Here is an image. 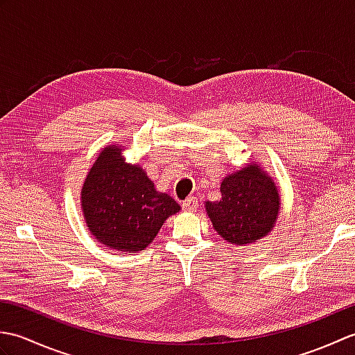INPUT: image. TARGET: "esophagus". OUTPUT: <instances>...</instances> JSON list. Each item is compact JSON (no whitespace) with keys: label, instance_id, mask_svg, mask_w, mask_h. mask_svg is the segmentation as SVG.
<instances>
[{"label":"esophagus","instance_id":"1","mask_svg":"<svg viewBox=\"0 0 355 355\" xmlns=\"http://www.w3.org/2000/svg\"><path fill=\"white\" fill-rule=\"evenodd\" d=\"M198 207V198L197 197H189L186 201H183V209L186 212H195Z\"/></svg>","mask_w":355,"mask_h":355}]
</instances>
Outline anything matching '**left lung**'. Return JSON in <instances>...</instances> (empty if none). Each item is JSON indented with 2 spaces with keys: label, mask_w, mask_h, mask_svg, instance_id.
Wrapping results in <instances>:
<instances>
[{
  "label": "left lung",
  "mask_w": 355,
  "mask_h": 355,
  "mask_svg": "<svg viewBox=\"0 0 355 355\" xmlns=\"http://www.w3.org/2000/svg\"><path fill=\"white\" fill-rule=\"evenodd\" d=\"M279 207L275 182L254 163L225 177L221 200L206 202V212L218 235L238 245L256 243L273 230Z\"/></svg>",
  "instance_id": "left-lung-1"
}]
</instances>
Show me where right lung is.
I'll return each mask as SVG.
<instances>
[{
    "instance_id": "add662e5",
    "label": "right lung",
    "mask_w": 355,
    "mask_h": 355,
    "mask_svg": "<svg viewBox=\"0 0 355 355\" xmlns=\"http://www.w3.org/2000/svg\"><path fill=\"white\" fill-rule=\"evenodd\" d=\"M87 227L111 250L137 253L146 248L178 202L155 191L140 164H130L122 146L101 150L80 192Z\"/></svg>"
}]
</instances>
